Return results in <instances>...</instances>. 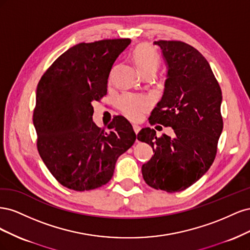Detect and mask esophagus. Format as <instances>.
<instances>
[{"mask_svg": "<svg viewBox=\"0 0 250 250\" xmlns=\"http://www.w3.org/2000/svg\"><path fill=\"white\" fill-rule=\"evenodd\" d=\"M132 127H133V130H134L135 134H138V133L140 132V130H141V126H140V125H137V124H133Z\"/></svg>", "mask_w": 250, "mask_h": 250, "instance_id": "obj_1", "label": "esophagus"}]
</instances>
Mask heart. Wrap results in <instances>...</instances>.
Here are the masks:
<instances>
[{
    "label": "heart",
    "mask_w": 250,
    "mask_h": 250,
    "mask_svg": "<svg viewBox=\"0 0 250 250\" xmlns=\"http://www.w3.org/2000/svg\"><path fill=\"white\" fill-rule=\"evenodd\" d=\"M132 62L143 76L144 74L152 72L155 73L160 58L156 52L149 44L141 43L132 51ZM152 101L145 95H137L127 93L121 96L117 101V106L128 119L132 121H139L150 109Z\"/></svg>",
    "instance_id": "b5f03b06"
}]
</instances>
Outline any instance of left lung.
Wrapping results in <instances>:
<instances>
[{"instance_id": "1", "label": "left lung", "mask_w": 250, "mask_h": 250, "mask_svg": "<svg viewBox=\"0 0 250 250\" xmlns=\"http://www.w3.org/2000/svg\"><path fill=\"white\" fill-rule=\"evenodd\" d=\"M167 65L162 100L151 112L150 124L172 127L173 138L156 137L147 127L138 140L152 147L154 155L142 166L151 188L169 193L191 187L208 172L223 129L222 93L208 60L190 44L154 42Z\"/></svg>"}]
</instances>
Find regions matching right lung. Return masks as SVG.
I'll return each mask as SVG.
<instances>
[{"instance_id": "right-lung-1", "label": "right lung", "mask_w": 250, "mask_h": 250, "mask_svg": "<svg viewBox=\"0 0 250 250\" xmlns=\"http://www.w3.org/2000/svg\"><path fill=\"white\" fill-rule=\"evenodd\" d=\"M129 39L81 42L60 55L36 88L33 124L42 162L59 184L89 191L107 184L118 157L137 139L118 116L107 126L93 121V102L107 93L109 73Z\"/></svg>"}]
</instances>
